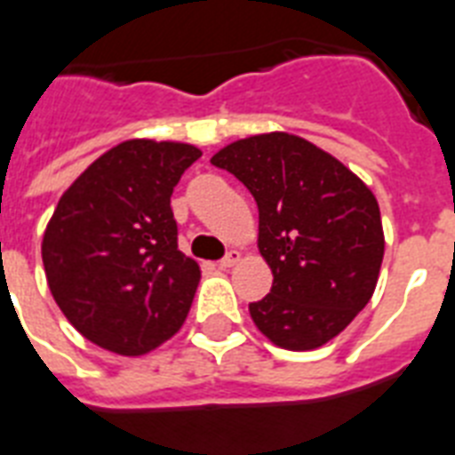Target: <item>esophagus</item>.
<instances>
[{
	"label": "esophagus",
	"instance_id": "34e87169",
	"mask_svg": "<svg viewBox=\"0 0 455 455\" xmlns=\"http://www.w3.org/2000/svg\"><path fill=\"white\" fill-rule=\"evenodd\" d=\"M239 256H242V253H239L237 249H230V251L225 253L223 259L218 260V266H220V267H232L239 260Z\"/></svg>",
	"mask_w": 455,
	"mask_h": 455
}]
</instances>
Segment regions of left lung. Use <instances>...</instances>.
Masks as SVG:
<instances>
[{
    "instance_id": "left-lung-1",
    "label": "left lung",
    "mask_w": 455,
    "mask_h": 455,
    "mask_svg": "<svg viewBox=\"0 0 455 455\" xmlns=\"http://www.w3.org/2000/svg\"><path fill=\"white\" fill-rule=\"evenodd\" d=\"M259 206V249L270 294L249 313L267 339L308 351L344 330L371 301L385 256L378 199L315 144L270 132L228 144L211 158Z\"/></svg>"
}]
</instances>
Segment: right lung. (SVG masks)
Wrapping results in <instances>:
<instances>
[{"label": "right lung", "mask_w": 455, "mask_h": 455, "mask_svg": "<svg viewBox=\"0 0 455 455\" xmlns=\"http://www.w3.org/2000/svg\"><path fill=\"white\" fill-rule=\"evenodd\" d=\"M199 156L192 144L130 140L59 199L42 263L63 315L97 347L142 355L188 318L202 273L178 249L171 195Z\"/></svg>", "instance_id": "1"}]
</instances>
